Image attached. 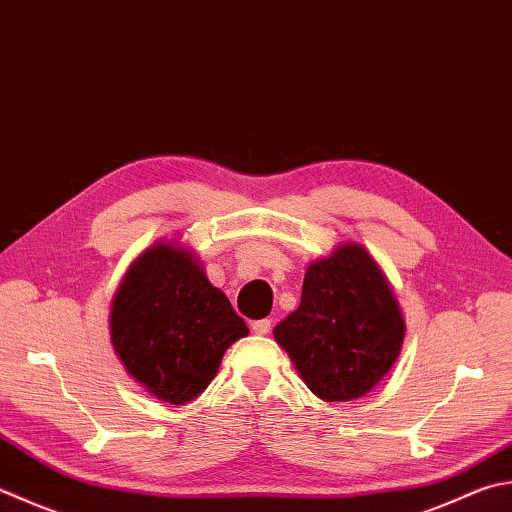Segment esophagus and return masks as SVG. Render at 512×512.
Here are the masks:
<instances>
[{
    "mask_svg": "<svg viewBox=\"0 0 512 512\" xmlns=\"http://www.w3.org/2000/svg\"><path fill=\"white\" fill-rule=\"evenodd\" d=\"M269 330H272V321L269 318H260V321L252 323V332L258 336H265Z\"/></svg>",
    "mask_w": 512,
    "mask_h": 512,
    "instance_id": "34e87169",
    "label": "esophagus"
}]
</instances>
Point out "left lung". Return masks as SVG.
<instances>
[{"label": "left lung", "instance_id": "obj_1", "mask_svg": "<svg viewBox=\"0 0 512 512\" xmlns=\"http://www.w3.org/2000/svg\"><path fill=\"white\" fill-rule=\"evenodd\" d=\"M403 336L399 301L359 243H343L310 263L301 305L274 327L276 343L323 401L368 394L399 359Z\"/></svg>", "mask_w": 512, "mask_h": 512}]
</instances>
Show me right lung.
<instances>
[{
    "label": "right lung",
    "instance_id": "obj_1",
    "mask_svg": "<svg viewBox=\"0 0 512 512\" xmlns=\"http://www.w3.org/2000/svg\"><path fill=\"white\" fill-rule=\"evenodd\" d=\"M109 327L127 374L171 406L200 397L229 345L249 334L229 298L209 283L194 249L176 238L158 240L129 265Z\"/></svg>",
    "mask_w": 512,
    "mask_h": 512
}]
</instances>
